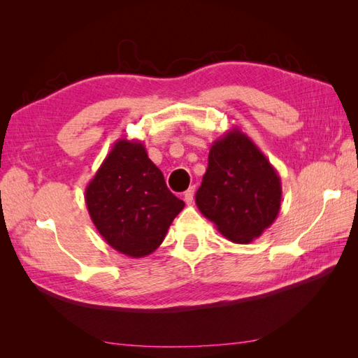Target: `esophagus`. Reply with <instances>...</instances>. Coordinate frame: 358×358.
<instances>
[{"instance_id":"34e87169","label":"esophagus","mask_w":358,"mask_h":358,"mask_svg":"<svg viewBox=\"0 0 358 358\" xmlns=\"http://www.w3.org/2000/svg\"><path fill=\"white\" fill-rule=\"evenodd\" d=\"M194 194H195V187H189L187 191L185 192V201L187 204H191L194 201Z\"/></svg>"}]
</instances>
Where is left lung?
Returning <instances> with one entry per match:
<instances>
[{
    "label": "left lung",
    "instance_id": "1",
    "mask_svg": "<svg viewBox=\"0 0 358 358\" xmlns=\"http://www.w3.org/2000/svg\"><path fill=\"white\" fill-rule=\"evenodd\" d=\"M195 203L223 237L248 245L275 222L280 175L257 144L234 126L212 143Z\"/></svg>",
    "mask_w": 358,
    "mask_h": 358
}]
</instances>
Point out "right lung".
I'll return each mask as SVG.
<instances>
[{
  "label": "right lung",
  "mask_w": 358,
  "mask_h": 358,
  "mask_svg": "<svg viewBox=\"0 0 358 358\" xmlns=\"http://www.w3.org/2000/svg\"><path fill=\"white\" fill-rule=\"evenodd\" d=\"M85 200L106 243L132 258L154 252L185 208L167 189L144 144L126 136L113 143L86 186Z\"/></svg>",
  "instance_id": "add662e5"
}]
</instances>
